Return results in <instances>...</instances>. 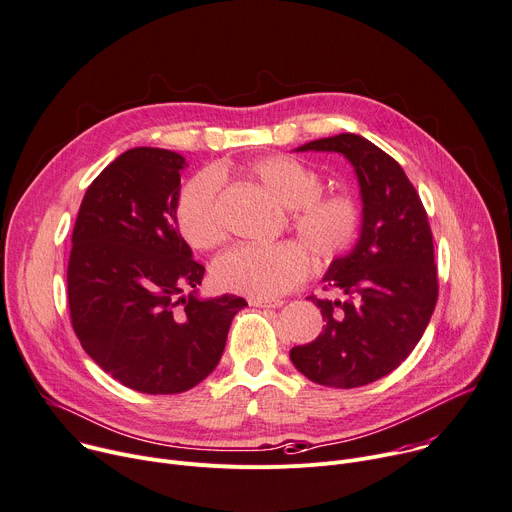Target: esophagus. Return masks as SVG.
<instances>
[{"mask_svg": "<svg viewBox=\"0 0 512 512\" xmlns=\"http://www.w3.org/2000/svg\"><path fill=\"white\" fill-rule=\"evenodd\" d=\"M249 304H251V306H257V308H280L284 302H282V300H259V298H251Z\"/></svg>", "mask_w": 512, "mask_h": 512, "instance_id": "34e87169", "label": "esophagus"}]
</instances>
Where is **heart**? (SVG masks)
Returning a JSON list of instances; mask_svg holds the SVG:
<instances>
[{"label": "heart", "mask_w": 512, "mask_h": 512, "mask_svg": "<svg viewBox=\"0 0 512 512\" xmlns=\"http://www.w3.org/2000/svg\"><path fill=\"white\" fill-rule=\"evenodd\" d=\"M247 173L277 204L290 210L292 230L318 263L345 255L357 243L363 218L359 200L349 192L320 194L322 177L308 163L294 157H265L253 161ZM216 198V171L196 175L179 194L177 228L196 249H210L224 237ZM305 252L290 241L237 245L216 257L214 284L249 298H275L296 288L308 275L310 259Z\"/></svg>", "instance_id": "obj_1"}]
</instances>
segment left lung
I'll use <instances>...</instances> for the list:
<instances>
[{
    "label": "left lung",
    "instance_id": "obj_1",
    "mask_svg": "<svg viewBox=\"0 0 512 512\" xmlns=\"http://www.w3.org/2000/svg\"><path fill=\"white\" fill-rule=\"evenodd\" d=\"M298 153H339L355 171L361 232L322 282L345 300H320L322 333L290 351L308 380L357 388L394 371L421 341L437 304V267L427 212L404 169L367 138L343 132Z\"/></svg>",
    "mask_w": 512,
    "mask_h": 512
}]
</instances>
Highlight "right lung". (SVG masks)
<instances>
[{
    "instance_id": "1",
    "label": "right lung",
    "mask_w": 512,
    "mask_h": 512,
    "mask_svg": "<svg viewBox=\"0 0 512 512\" xmlns=\"http://www.w3.org/2000/svg\"><path fill=\"white\" fill-rule=\"evenodd\" d=\"M179 153L138 147L87 188L73 228V331L106 374L143 394H179L218 365L239 296L200 298L204 265L175 220Z\"/></svg>"
}]
</instances>
